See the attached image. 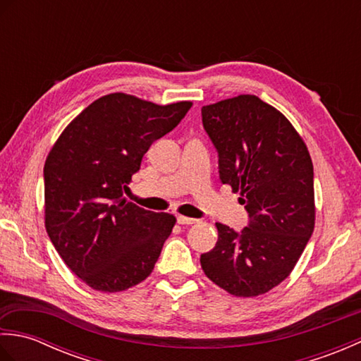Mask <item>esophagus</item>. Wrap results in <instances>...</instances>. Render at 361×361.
<instances>
[{
	"mask_svg": "<svg viewBox=\"0 0 361 361\" xmlns=\"http://www.w3.org/2000/svg\"><path fill=\"white\" fill-rule=\"evenodd\" d=\"M176 220H178L180 225H192L197 221V219H190V217H186V216H178V217H176Z\"/></svg>",
	"mask_w": 361,
	"mask_h": 361,
	"instance_id": "obj_1",
	"label": "esophagus"
}]
</instances>
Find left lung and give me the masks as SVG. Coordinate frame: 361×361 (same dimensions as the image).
Here are the masks:
<instances>
[{
  "mask_svg": "<svg viewBox=\"0 0 361 361\" xmlns=\"http://www.w3.org/2000/svg\"><path fill=\"white\" fill-rule=\"evenodd\" d=\"M202 118L220 181L250 216L242 233L216 224L219 239L202 268L229 295H264L288 278L315 228L310 153L291 122L255 94L204 105Z\"/></svg>",
  "mask_w": 361,
  "mask_h": 361,
  "instance_id": "obj_1",
  "label": "left lung"
}]
</instances>
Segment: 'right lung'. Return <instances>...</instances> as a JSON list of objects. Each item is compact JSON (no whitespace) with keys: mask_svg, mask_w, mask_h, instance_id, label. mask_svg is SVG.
<instances>
[{"mask_svg":"<svg viewBox=\"0 0 361 361\" xmlns=\"http://www.w3.org/2000/svg\"><path fill=\"white\" fill-rule=\"evenodd\" d=\"M190 106L106 94L78 114L49 150L44 228L66 267L93 290L124 291L155 267L176 219L127 202L122 189L153 141L178 126Z\"/></svg>","mask_w":361,"mask_h":361,"instance_id":"right-lung-1","label":"right lung"}]
</instances>
